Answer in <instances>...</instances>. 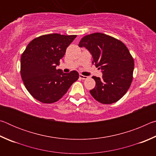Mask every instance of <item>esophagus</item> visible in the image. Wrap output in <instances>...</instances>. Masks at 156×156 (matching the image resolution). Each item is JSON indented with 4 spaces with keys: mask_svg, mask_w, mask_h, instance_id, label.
Here are the masks:
<instances>
[{
    "mask_svg": "<svg viewBox=\"0 0 156 156\" xmlns=\"http://www.w3.org/2000/svg\"><path fill=\"white\" fill-rule=\"evenodd\" d=\"M80 78H81V79H83V80H85V79H87L88 78V76H83V75H82V74H80Z\"/></svg>",
    "mask_w": 156,
    "mask_h": 156,
    "instance_id": "esophagus-1",
    "label": "esophagus"
}]
</instances>
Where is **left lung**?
Returning a JSON list of instances; mask_svg holds the SVG:
<instances>
[{
	"label": "left lung",
	"instance_id": "8db88e82",
	"mask_svg": "<svg viewBox=\"0 0 156 156\" xmlns=\"http://www.w3.org/2000/svg\"><path fill=\"white\" fill-rule=\"evenodd\" d=\"M93 56L92 63L102 70V77L93 76L96 87L89 91L100 103L109 105L119 100L128 91L133 80L134 60L122 42L102 33L84 36L79 43Z\"/></svg>",
	"mask_w": 156,
	"mask_h": 156
}]
</instances>
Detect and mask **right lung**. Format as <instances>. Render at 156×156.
Returning a JSON list of instances; mask_svg holds the SVG:
<instances>
[{
	"instance_id": "right-lung-1",
	"label": "right lung",
	"mask_w": 156,
	"mask_h": 156,
	"mask_svg": "<svg viewBox=\"0 0 156 156\" xmlns=\"http://www.w3.org/2000/svg\"><path fill=\"white\" fill-rule=\"evenodd\" d=\"M76 35L50 34L31 41L22 54L20 75L26 89L43 103H54L67 93L78 80L76 71L63 73L56 65Z\"/></svg>"
}]
</instances>
